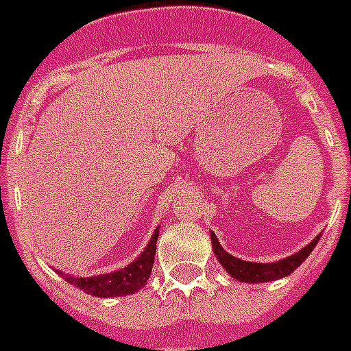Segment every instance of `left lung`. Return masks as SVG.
I'll list each match as a JSON object with an SVG mask.
<instances>
[{
  "mask_svg": "<svg viewBox=\"0 0 351 351\" xmlns=\"http://www.w3.org/2000/svg\"><path fill=\"white\" fill-rule=\"evenodd\" d=\"M320 237L311 241L306 248H302L300 252L293 254L291 258H285L276 263H252V261H243L239 258H234L232 254L223 250V247L219 245L215 234H211V243H213V252L217 256L224 269L228 271L230 276H234L235 280L247 283H263V282H274L283 276H289L291 272L296 271L300 267L309 254L313 252V248L317 247V243Z\"/></svg>",
  "mask_w": 351,
  "mask_h": 351,
  "instance_id": "left-lung-1",
  "label": "left lung"
}]
</instances>
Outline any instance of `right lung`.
Segmentation results:
<instances>
[{
    "mask_svg": "<svg viewBox=\"0 0 351 351\" xmlns=\"http://www.w3.org/2000/svg\"><path fill=\"white\" fill-rule=\"evenodd\" d=\"M156 239L158 230L152 234V239L143 250L140 258L134 259L132 263L121 269V271L110 272V274H101V276L90 278H75L69 274H62V278L68 283L79 287L80 291L99 296V298H110V296H125V294H134L140 291L149 280V274L152 271V261L156 254Z\"/></svg>",
    "mask_w": 351,
    "mask_h": 351,
    "instance_id": "obj_1",
    "label": "right lung"
}]
</instances>
